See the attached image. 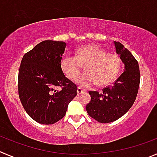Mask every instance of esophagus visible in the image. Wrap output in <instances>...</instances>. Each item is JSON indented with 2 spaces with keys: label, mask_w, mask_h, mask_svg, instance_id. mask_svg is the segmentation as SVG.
I'll return each instance as SVG.
<instances>
[{
  "label": "esophagus",
  "mask_w": 157,
  "mask_h": 157,
  "mask_svg": "<svg viewBox=\"0 0 157 157\" xmlns=\"http://www.w3.org/2000/svg\"><path fill=\"white\" fill-rule=\"evenodd\" d=\"M86 92V91L85 90V89H81V88H78V89H77L78 95H81V94L85 93V92Z\"/></svg>",
  "instance_id": "obj_1"
}]
</instances>
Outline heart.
Wrapping results in <instances>:
<instances>
[{
	"mask_svg": "<svg viewBox=\"0 0 157 157\" xmlns=\"http://www.w3.org/2000/svg\"><path fill=\"white\" fill-rule=\"evenodd\" d=\"M86 65V71L77 76ZM121 59L114 53H108L105 49L95 44L82 46L77 50L76 56L65 55L61 59L62 72L69 79H75L82 88H91L98 83L99 86L113 82L121 68Z\"/></svg>",
	"mask_w": 157,
	"mask_h": 157,
	"instance_id": "heart-1",
	"label": "heart"
}]
</instances>
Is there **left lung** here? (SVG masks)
<instances>
[{
    "mask_svg": "<svg viewBox=\"0 0 157 157\" xmlns=\"http://www.w3.org/2000/svg\"><path fill=\"white\" fill-rule=\"evenodd\" d=\"M114 44L116 53L124 63V71L101 93L89 91L91 101L86 105L88 114L101 123L114 122L129 111L135 102L140 82L136 59L120 42L114 41Z\"/></svg>",
    "mask_w": 157,
    "mask_h": 157,
    "instance_id": "obj_1",
    "label": "left lung"
}]
</instances>
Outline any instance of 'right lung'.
Returning <instances> with one entry per match:
<instances>
[{"mask_svg": "<svg viewBox=\"0 0 157 157\" xmlns=\"http://www.w3.org/2000/svg\"><path fill=\"white\" fill-rule=\"evenodd\" d=\"M66 43L46 40L22 58L18 72V95L30 117L51 125L65 116L77 95V86L65 76L60 62ZM58 87L62 89L59 91Z\"/></svg>", "mask_w": 157, "mask_h": 157, "instance_id": "obj_1", "label": "right lung"}]
</instances>
